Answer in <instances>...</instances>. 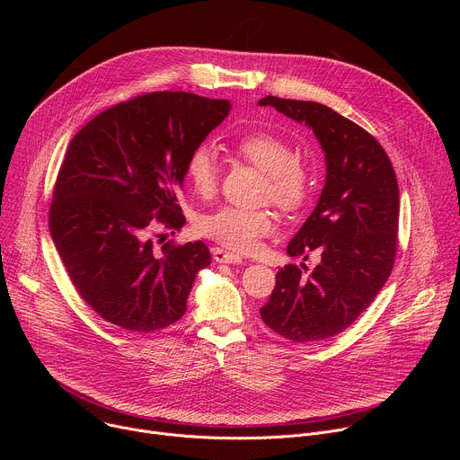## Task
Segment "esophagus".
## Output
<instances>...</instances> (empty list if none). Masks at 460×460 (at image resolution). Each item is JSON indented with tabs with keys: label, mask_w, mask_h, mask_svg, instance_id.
<instances>
[{
	"label": "esophagus",
	"mask_w": 460,
	"mask_h": 460,
	"mask_svg": "<svg viewBox=\"0 0 460 460\" xmlns=\"http://www.w3.org/2000/svg\"><path fill=\"white\" fill-rule=\"evenodd\" d=\"M213 252V258L217 261H220V264H238V261H242V256L236 254V252H231V251H226L222 247H213L211 249Z\"/></svg>",
	"instance_id": "1"
}]
</instances>
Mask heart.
Returning <instances> with one entry per match:
<instances>
[{"label": "heart", "mask_w": 460, "mask_h": 460, "mask_svg": "<svg viewBox=\"0 0 460 460\" xmlns=\"http://www.w3.org/2000/svg\"><path fill=\"white\" fill-rule=\"evenodd\" d=\"M234 153L264 172L261 199L286 213L298 211L309 199L313 176L309 167L296 156L295 147L273 133H249L234 142ZM185 178L200 196H211L218 187L220 162L211 146H199L185 162ZM199 231L218 243L249 251L258 240L277 231L275 215L266 209H242L224 206L199 220Z\"/></svg>", "instance_id": "heart-1"}]
</instances>
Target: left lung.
Segmentation results:
<instances>
[{"label":"left lung","instance_id":"8db88e82","mask_svg":"<svg viewBox=\"0 0 460 460\" xmlns=\"http://www.w3.org/2000/svg\"><path fill=\"white\" fill-rule=\"evenodd\" d=\"M258 105L309 125L327 165L320 200L288 245L289 256L305 260L316 251L320 264L307 277L295 264L282 268L260 316L288 341H325L349 327L391 275L399 243L397 174L366 128L327 105L277 96Z\"/></svg>","mask_w":460,"mask_h":460}]
</instances>
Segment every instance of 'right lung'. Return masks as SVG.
<instances>
[{"label": "right lung", "instance_id": "right-lung-1", "mask_svg": "<svg viewBox=\"0 0 460 460\" xmlns=\"http://www.w3.org/2000/svg\"><path fill=\"white\" fill-rule=\"evenodd\" d=\"M229 109L192 93H147L103 111L71 140L49 229L78 295L109 323L151 333L183 316L209 247L199 240L156 249L151 229L185 224L178 194L187 156Z\"/></svg>", "mask_w": 460, "mask_h": 460}]
</instances>
